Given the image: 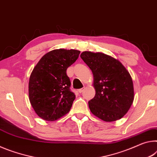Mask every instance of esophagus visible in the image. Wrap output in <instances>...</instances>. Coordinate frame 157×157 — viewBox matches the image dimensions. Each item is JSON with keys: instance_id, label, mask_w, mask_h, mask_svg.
<instances>
[{"instance_id": "esophagus-1", "label": "esophagus", "mask_w": 157, "mask_h": 157, "mask_svg": "<svg viewBox=\"0 0 157 157\" xmlns=\"http://www.w3.org/2000/svg\"><path fill=\"white\" fill-rule=\"evenodd\" d=\"M83 90H84L83 88H81V89H79L78 91V92H79V93H81V92H83Z\"/></svg>"}]
</instances>
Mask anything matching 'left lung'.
I'll list each match as a JSON object with an SVG mask.
<instances>
[{
    "label": "left lung",
    "mask_w": 157,
    "mask_h": 157,
    "mask_svg": "<svg viewBox=\"0 0 157 157\" xmlns=\"http://www.w3.org/2000/svg\"><path fill=\"white\" fill-rule=\"evenodd\" d=\"M91 69L96 94L88 101L92 114L105 122L122 118L133 101L132 78L119 60L102 53L84 51L81 54Z\"/></svg>",
    "instance_id": "8db88e82"
}]
</instances>
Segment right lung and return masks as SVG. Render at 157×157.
<instances>
[{
	"label": "right lung",
	"mask_w": 157,
	"mask_h": 157,
	"mask_svg": "<svg viewBox=\"0 0 157 157\" xmlns=\"http://www.w3.org/2000/svg\"><path fill=\"white\" fill-rule=\"evenodd\" d=\"M78 50H53L40 59L29 79L30 102L38 116L55 121L70 110L75 94L70 90L67 69L75 63Z\"/></svg>",
	"instance_id": "obj_1"
}]
</instances>
